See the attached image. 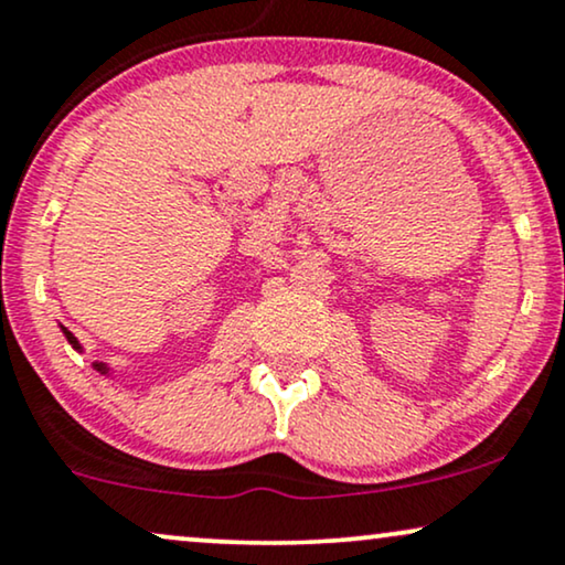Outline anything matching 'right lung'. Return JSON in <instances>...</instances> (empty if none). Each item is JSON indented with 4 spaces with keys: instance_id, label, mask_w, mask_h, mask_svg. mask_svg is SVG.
<instances>
[{
    "instance_id": "right-lung-1",
    "label": "right lung",
    "mask_w": 565,
    "mask_h": 565,
    "mask_svg": "<svg viewBox=\"0 0 565 565\" xmlns=\"http://www.w3.org/2000/svg\"><path fill=\"white\" fill-rule=\"evenodd\" d=\"M62 331H64V335H67V341H70V344H73L75 349H81V344H77V339H75L73 333L67 331V328H62ZM93 367H96V370H102V373H106V365H102V362H96V365H93Z\"/></svg>"
}]
</instances>
